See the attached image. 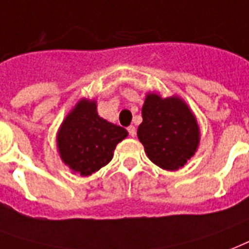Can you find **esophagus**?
Instances as JSON below:
<instances>
[{
	"instance_id": "1",
	"label": "esophagus",
	"mask_w": 249,
	"mask_h": 249,
	"mask_svg": "<svg viewBox=\"0 0 249 249\" xmlns=\"http://www.w3.org/2000/svg\"><path fill=\"white\" fill-rule=\"evenodd\" d=\"M128 132H129V136H130V137H134V136H136V128H134L133 125L128 126Z\"/></svg>"
}]
</instances>
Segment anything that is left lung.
I'll return each instance as SVG.
<instances>
[{"mask_svg":"<svg viewBox=\"0 0 249 249\" xmlns=\"http://www.w3.org/2000/svg\"><path fill=\"white\" fill-rule=\"evenodd\" d=\"M137 136L150 160L167 171L181 168L200 143L196 117L179 96L146 95Z\"/></svg>","mask_w":249,"mask_h":249,"instance_id":"left-lung-1","label":"left lung"}]
</instances>
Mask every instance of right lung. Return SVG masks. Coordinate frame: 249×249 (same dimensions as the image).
<instances>
[{
    "instance_id": "1",
    "label": "right lung",
    "mask_w": 249,
    "mask_h": 249,
    "mask_svg": "<svg viewBox=\"0 0 249 249\" xmlns=\"http://www.w3.org/2000/svg\"><path fill=\"white\" fill-rule=\"evenodd\" d=\"M126 136V129L98 115L95 100L82 99L61 124L57 147L62 162L73 172L89 176L111 162L113 150Z\"/></svg>"
}]
</instances>
